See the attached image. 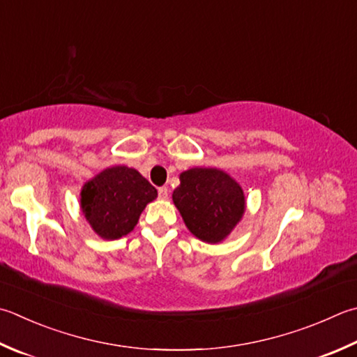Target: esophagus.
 Returning a JSON list of instances; mask_svg holds the SVG:
<instances>
[{"instance_id": "obj_1", "label": "esophagus", "mask_w": 357, "mask_h": 357, "mask_svg": "<svg viewBox=\"0 0 357 357\" xmlns=\"http://www.w3.org/2000/svg\"><path fill=\"white\" fill-rule=\"evenodd\" d=\"M167 194H169V191H167V188L166 186H161V188H158V197L160 199H167Z\"/></svg>"}]
</instances>
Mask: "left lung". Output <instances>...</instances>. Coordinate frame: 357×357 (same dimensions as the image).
I'll return each instance as SVG.
<instances>
[{
    "label": "left lung",
    "instance_id": "obj_1",
    "mask_svg": "<svg viewBox=\"0 0 357 357\" xmlns=\"http://www.w3.org/2000/svg\"><path fill=\"white\" fill-rule=\"evenodd\" d=\"M172 202L188 230L206 244H219L245 213V194L230 174L218 167H191L180 174Z\"/></svg>",
    "mask_w": 357,
    "mask_h": 357
}]
</instances>
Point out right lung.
Instances as JSON below:
<instances>
[{
	"mask_svg": "<svg viewBox=\"0 0 357 357\" xmlns=\"http://www.w3.org/2000/svg\"><path fill=\"white\" fill-rule=\"evenodd\" d=\"M157 190L133 167L119 165L100 171L80 190V211L91 230L105 241L129 234Z\"/></svg>",
	"mask_w": 357,
	"mask_h": 357,
	"instance_id": "1",
	"label": "right lung"
}]
</instances>
